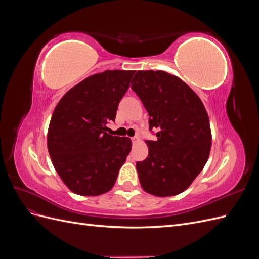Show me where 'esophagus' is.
<instances>
[{"instance_id":"34e87169","label":"esophagus","mask_w":259,"mask_h":259,"mask_svg":"<svg viewBox=\"0 0 259 259\" xmlns=\"http://www.w3.org/2000/svg\"><path fill=\"white\" fill-rule=\"evenodd\" d=\"M132 142H133V145H136L139 142V137L138 136H134V137L132 138Z\"/></svg>"}]
</instances>
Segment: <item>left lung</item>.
<instances>
[{"mask_svg": "<svg viewBox=\"0 0 259 259\" xmlns=\"http://www.w3.org/2000/svg\"><path fill=\"white\" fill-rule=\"evenodd\" d=\"M132 90L149 114L155 140H146L147 159L136 163L143 189L155 197L185 191L205 166L210 146L209 119L200 97L165 71H137Z\"/></svg>", "mask_w": 259, "mask_h": 259, "instance_id": "1", "label": "left lung"}]
</instances>
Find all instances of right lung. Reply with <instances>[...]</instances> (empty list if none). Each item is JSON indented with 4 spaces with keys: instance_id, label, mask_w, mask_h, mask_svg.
Wrapping results in <instances>:
<instances>
[{
    "instance_id": "right-lung-1",
    "label": "right lung",
    "mask_w": 259,
    "mask_h": 259,
    "mask_svg": "<svg viewBox=\"0 0 259 259\" xmlns=\"http://www.w3.org/2000/svg\"><path fill=\"white\" fill-rule=\"evenodd\" d=\"M135 71L107 70L69 90L55 108L48 149L62 182L80 195H100L112 189L132 149L128 137L112 136L107 124Z\"/></svg>"
}]
</instances>
